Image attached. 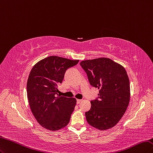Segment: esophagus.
Listing matches in <instances>:
<instances>
[{"label": "esophagus", "mask_w": 153, "mask_h": 153, "mask_svg": "<svg viewBox=\"0 0 153 153\" xmlns=\"http://www.w3.org/2000/svg\"><path fill=\"white\" fill-rule=\"evenodd\" d=\"M82 101L81 99H77V103L79 104V103H80V102Z\"/></svg>", "instance_id": "obj_1"}]
</instances>
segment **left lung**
Wrapping results in <instances>:
<instances>
[{"label":"left lung","instance_id":"8db88e82","mask_svg":"<svg viewBox=\"0 0 153 153\" xmlns=\"http://www.w3.org/2000/svg\"><path fill=\"white\" fill-rule=\"evenodd\" d=\"M90 85L99 90L91 108L85 112L88 124L100 130L114 126L129 104L130 87L125 68L107 58L81 62Z\"/></svg>","mask_w":153,"mask_h":153}]
</instances>
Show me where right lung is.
Instances as JSON below:
<instances>
[{"label":"right lung","instance_id":"add662e5","mask_svg":"<svg viewBox=\"0 0 153 153\" xmlns=\"http://www.w3.org/2000/svg\"><path fill=\"white\" fill-rule=\"evenodd\" d=\"M78 62V60L51 56L32 68L27 84L28 100L33 115L44 128L56 131L69 123L76 99L58 95V86L68 68Z\"/></svg>","mask_w":153,"mask_h":153}]
</instances>
